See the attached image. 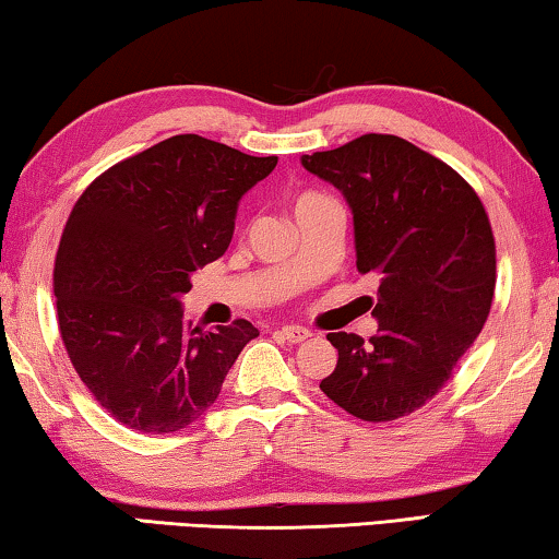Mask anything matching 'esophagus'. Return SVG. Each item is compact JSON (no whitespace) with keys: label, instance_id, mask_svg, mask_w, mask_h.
Returning a JSON list of instances; mask_svg holds the SVG:
<instances>
[{"label":"esophagus","instance_id":"34e87169","mask_svg":"<svg viewBox=\"0 0 559 559\" xmlns=\"http://www.w3.org/2000/svg\"><path fill=\"white\" fill-rule=\"evenodd\" d=\"M277 336H280V340L289 342V344H299V342H307L309 336H312V332H309V329H305V326L287 324V326L277 329Z\"/></svg>","mask_w":559,"mask_h":559}]
</instances>
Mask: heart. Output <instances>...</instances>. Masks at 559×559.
Instances as JSON below:
<instances>
[{
	"mask_svg": "<svg viewBox=\"0 0 559 559\" xmlns=\"http://www.w3.org/2000/svg\"><path fill=\"white\" fill-rule=\"evenodd\" d=\"M322 200H326V198H322V195H314V193H305V195H299L295 203H292V213L295 215H299L301 210H307V207H312V205H317V203H322Z\"/></svg>",
	"mask_w": 559,
	"mask_h": 559,
	"instance_id": "obj_1",
	"label": "heart"
}]
</instances>
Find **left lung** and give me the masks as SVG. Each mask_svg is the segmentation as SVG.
<instances>
[{
    "label": "left lung",
    "instance_id": "8db88e82",
    "mask_svg": "<svg viewBox=\"0 0 559 559\" xmlns=\"http://www.w3.org/2000/svg\"><path fill=\"white\" fill-rule=\"evenodd\" d=\"M354 215L356 270L379 280V332H334L322 389L361 420L414 414L445 386L490 314L496 240L486 207L459 173L399 135L366 133L301 155Z\"/></svg>",
    "mask_w": 559,
    "mask_h": 559
}]
</instances>
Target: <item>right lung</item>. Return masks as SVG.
Segmentation results:
<instances>
[{
  "label": "right lung",
  "mask_w": 559,
  "mask_h": 559,
  "mask_svg": "<svg viewBox=\"0 0 559 559\" xmlns=\"http://www.w3.org/2000/svg\"><path fill=\"white\" fill-rule=\"evenodd\" d=\"M274 166L277 155L182 133L116 163L76 200L53 264L59 332L118 424L141 433L195 424L260 336L247 319L203 332L182 319L180 297L190 274L223 258L240 198Z\"/></svg>",
  "instance_id": "1"
}]
</instances>
